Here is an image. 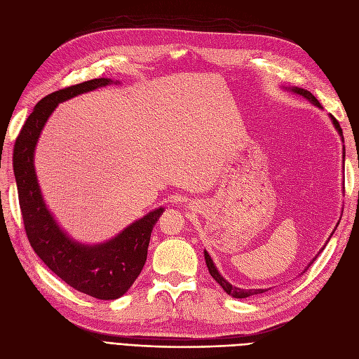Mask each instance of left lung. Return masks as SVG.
<instances>
[{"label":"left lung","instance_id":"1","mask_svg":"<svg viewBox=\"0 0 359 359\" xmlns=\"http://www.w3.org/2000/svg\"><path fill=\"white\" fill-rule=\"evenodd\" d=\"M292 91L293 93H297V94H299V95H302V97H306L307 100H310L313 104H316L318 107H322L320 106V103L318 102V99L316 97H314L310 91H306V90H302V88H292ZM331 119H332V123H334V126H335V128L339 130V133L341 135V139H343V130H341V127H340V124H339V121H337V119L331 115ZM344 149V148H343ZM343 158H344V151H343ZM323 250V248H322ZM320 250V252H322ZM319 252V253H320ZM205 253V262H206V266H208V271H210V274H211V277L217 281V283H219L223 289H224V292L227 293V295H231V297H233V298H247V297H252V295H259V293H264V292H266V289H240V287H235V286H232L229 281H226L220 274H219V271H217V268L214 266V264H212V259H211V256L206 253V252H203ZM316 259V257H314ZM314 259L311 260V262L309 264V266H307V269L310 268V265L314 262ZM306 269V271H307Z\"/></svg>","mask_w":359,"mask_h":359}]
</instances>
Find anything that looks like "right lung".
<instances>
[{
	"mask_svg": "<svg viewBox=\"0 0 359 359\" xmlns=\"http://www.w3.org/2000/svg\"><path fill=\"white\" fill-rule=\"evenodd\" d=\"M111 82L104 78L91 79L43 97L27 118L13 149L19 205L31 247L52 273L97 299H116L135 283L145 265L153 226L165 210L148 212L107 243H74L60 229L43 202L34 170V149L41 128L58 103Z\"/></svg>",
	"mask_w": 359,
	"mask_h": 359,
	"instance_id": "add662e5",
	"label": "right lung"
}]
</instances>
